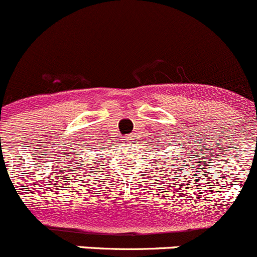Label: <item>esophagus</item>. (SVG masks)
Wrapping results in <instances>:
<instances>
[{"label": "esophagus", "instance_id": "obj_1", "mask_svg": "<svg viewBox=\"0 0 257 257\" xmlns=\"http://www.w3.org/2000/svg\"><path fill=\"white\" fill-rule=\"evenodd\" d=\"M126 143H128V145H131V143H134V139H132L131 136L127 137V139H126Z\"/></svg>", "mask_w": 257, "mask_h": 257}]
</instances>
